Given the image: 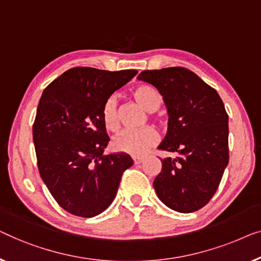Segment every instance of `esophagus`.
I'll return each mask as SVG.
<instances>
[{"mask_svg":"<svg viewBox=\"0 0 261 261\" xmlns=\"http://www.w3.org/2000/svg\"><path fill=\"white\" fill-rule=\"evenodd\" d=\"M132 160H134V163L135 164H141V163H143L144 162V157H139V156H135V157H132Z\"/></svg>","mask_w":261,"mask_h":261,"instance_id":"1","label":"esophagus"}]
</instances>
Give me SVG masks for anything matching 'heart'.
<instances>
[{
  "label": "heart",
  "instance_id": "obj_1",
  "mask_svg": "<svg viewBox=\"0 0 261 261\" xmlns=\"http://www.w3.org/2000/svg\"><path fill=\"white\" fill-rule=\"evenodd\" d=\"M131 97L148 112H155L162 105V95L160 91L149 84H138L131 90ZM101 119L105 127L116 132L119 129V111L116 97L106 99L101 109ZM160 136L152 126L143 127L137 131L123 132L113 139V149L118 152L127 153L132 156H141L149 149L155 146Z\"/></svg>",
  "mask_w": 261,
  "mask_h": 261
}]
</instances>
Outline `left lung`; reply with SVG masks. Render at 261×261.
Wrapping results in <instances>:
<instances>
[{"label": "left lung", "instance_id": "1", "mask_svg": "<svg viewBox=\"0 0 261 261\" xmlns=\"http://www.w3.org/2000/svg\"><path fill=\"white\" fill-rule=\"evenodd\" d=\"M139 80L163 95L168 132L159 149L175 157L161 159L153 181L157 196L179 213L196 212L214 195L228 164V115L218 92L185 67L143 71Z\"/></svg>", "mask_w": 261, "mask_h": 261}]
</instances>
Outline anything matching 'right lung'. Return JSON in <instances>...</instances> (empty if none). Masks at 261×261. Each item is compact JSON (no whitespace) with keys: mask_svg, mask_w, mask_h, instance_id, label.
<instances>
[{"mask_svg":"<svg viewBox=\"0 0 261 261\" xmlns=\"http://www.w3.org/2000/svg\"><path fill=\"white\" fill-rule=\"evenodd\" d=\"M137 74L73 67L53 80L40 98L33 124L38 168L61 208L92 218L104 212L134 162L125 153L104 155L110 141L101 119L106 99Z\"/></svg>","mask_w":261,"mask_h":261,"instance_id":"obj_1","label":"right lung"}]
</instances>
